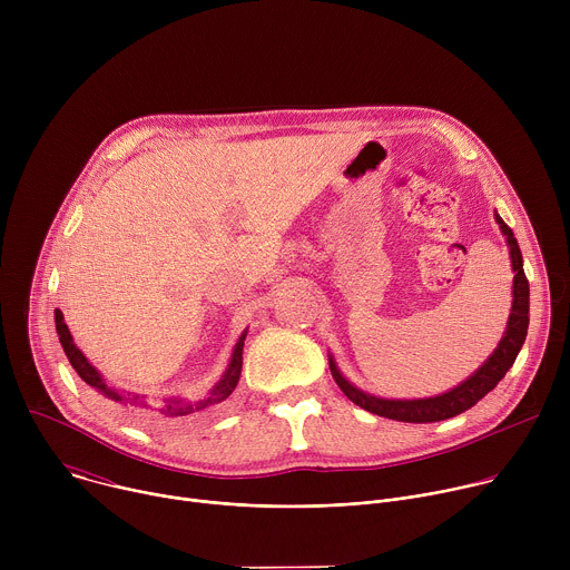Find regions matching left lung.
Listing matches in <instances>:
<instances>
[{"mask_svg": "<svg viewBox=\"0 0 570 570\" xmlns=\"http://www.w3.org/2000/svg\"><path fill=\"white\" fill-rule=\"evenodd\" d=\"M494 218L508 240L512 273H514L512 308H510V317H508L505 332H503L499 347L460 385L451 387L449 392H442L438 396H426V399H383V396L367 394V392L358 390L341 372L334 354H330L332 376L336 379V383L345 392V396L350 401H354L356 405H361L363 411L379 415V417H387V420H396V422H411V424H429V422L451 420V417L469 411L471 405H475L487 392H492L499 385V381L505 376V372L514 365V361L525 343V336H528L530 284L523 273V257L519 250V243L514 238V232L505 225V220L499 214H494Z\"/></svg>", "mask_w": 570, "mask_h": 570, "instance_id": "obj_1", "label": "left lung"}]
</instances>
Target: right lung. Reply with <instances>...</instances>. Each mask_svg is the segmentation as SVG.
I'll return each mask as SVG.
<instances>
[{
  "label": "right lung",
  "instance_id": "obj_1",
  "mask_svg": "<svg viewBox=\"0 0 570 570\" xmlns=\"http://www.w3.org/2000/svg\"><path fill=\"white\" fill-rule=\"evenodd\" d=\"M56 334H58V341H60V345H62L71 367L76 370V374L80 379H83L88 385H92L97 392H101L104 396H108L110 401H115L117 405H124V409L135 413L139 420H144L148 424H155V426H161V424H174L178 420L205 413V411L214 409V405L223 403L234 392V387L238 383V376H240L243 341H246L248 330H243V334L238 336V341H236V345L232 350L227 370L223 372V376L214 383V387L205 396H200V399L169 396V399H161V401H146L144 394L141 396L132 394V392L126 394V392H119V390L110 387L106 383V379L99 374V370L86 358V354L73 345V338H71V334L67 330V324H65V317H62L60 308H56Z\"/></svg>",
  "mask_w": 570,
  "mask_h": 570
}]
</instances>
